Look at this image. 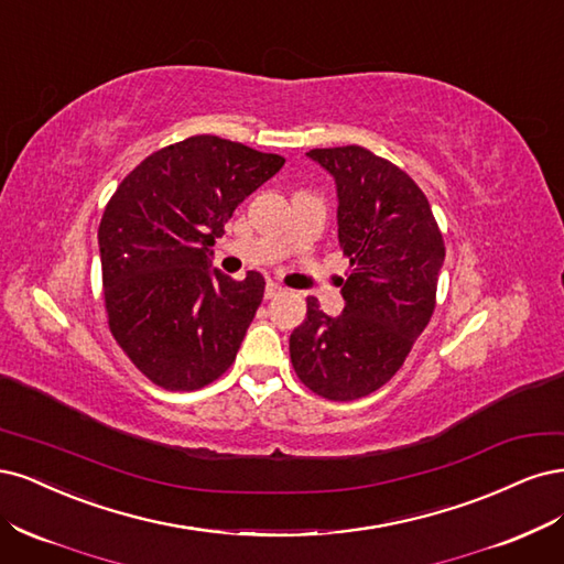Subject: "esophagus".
I'll return each mask as SVG.
<instances>
[{"instance_id":"esophagus-1","label":"esophagus","mask_w":564,"mask_h":564,"mask_svg":"<svg viewBox=\"0 0 564 564\" xmlns=\"http://www.w3.org/2000/svg\"><path fill=\"white\" fill-rule=\"evenodd\" d=\"M283 293V288L279 285V283H267V288H264V297L267 300H274V297H279Z\"/></svg>"}]
</instances>
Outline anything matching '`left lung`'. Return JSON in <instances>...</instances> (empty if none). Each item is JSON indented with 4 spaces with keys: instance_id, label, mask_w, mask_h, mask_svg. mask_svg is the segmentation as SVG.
I'll use <instances>...</instances> for the list:
<instances>
[{
    "instance_id": "8db88e82",
    "label": "left lung",
    "mask_w": 564,
    "mask_h": 564,
    "mask_svg": "<svg viewBox=\"0 0 564 564\" xmlns=\"http://www.w3.org/2000/svg\"><path fill=\"white\" fill-rule=\"evenodd\" d=\"M337 189V236L354 264L341 281L339 316L306 300L290 335V358L304 384L330 401H356L398 372L435 306L445 262L443 234L429 198L391 161L358 144L312 150Z\"/></svg>"
}]
</instances>
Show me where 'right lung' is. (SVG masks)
I'll list each match as a JSON object with an SVG mask.
<instances>
[{"instance_id": "1", "label": "right lung", "mask_w": 564, "mask_h": 564, "mask_svg": "<svg viewBox=\"0 0 564 564\" xmlns=\"http://www.w3.org/2000/svg\"><path fill=\"white\" fill-rule=\"evenodd\" d=\"M283 163L241 142L194 135L144 159L107 204L98 246L110 330L154 384L194 391L234 362L264 279L260 271L229 279L213 267V246L236 206Z\"/></svg>"}]
</instances>
